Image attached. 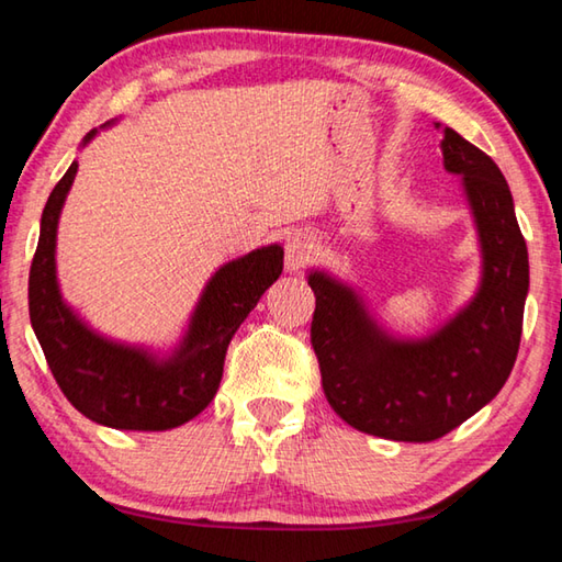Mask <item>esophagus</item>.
<instances>
[{
  "label": "esophagus",
  "instance_id": "1",
  "mask_svg": "<svg viewBox=\"0 0 562 562\" xmlns=\"http://www.w3.org/2000/svg\"><path fill=\"white\" fill-rule=\"evenodd\" d=\"M313 254V236L308 232H293L286 241V271L299 273L303 263L311 259Z\"/></svg>",
  "mask_w": 562,
  "mask_h": 562
}]
</instances>
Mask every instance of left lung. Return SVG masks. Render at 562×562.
<instances>
[{
	"instance_id": "left-lung-1",
	"label": "left lung",
	"mask_w": 562,
	"mask_h": 562,
	"mask_svg": "<svg viewBox=\"0 0 562 562\" xmlns=\"http://www.w3.org/2000/svg\"><path fill=\"white\" fill-rule=\"evenodd\" d=\"M441 131L479 244L474 296L425 336L392 333L356 283L313 266L311 342L340 419L372 437L435 441L494 400L514 370L528 296V249L506 177L457 131Z\"/></svg>"
}]
</instances>
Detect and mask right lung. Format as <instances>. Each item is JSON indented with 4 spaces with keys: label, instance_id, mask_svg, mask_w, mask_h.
Returning <instances> with one entry per match:
<instances>
[{
    "label": "right lung",
    "instance_id": "add662e5",
    "mask_svg": "<svg viewBox=\"0 0 562 562\" xmlns=\"http://www.w3.org/2000/svg\"><path fill=\"white\" fill-rule=\"evenodd\" d=\"M111 125L115 121L86 133L81 150ZM76 172L78 160L48 194L42 214L29 271V318L36 340L58 387L83 417L125 431L175 429L214 400L234 333L283 271V246L266 244L222 263L204 283L172 346L111 338L64 299L56 273L58 220Z\"/></svg>",
    "mask_w": 562,
    "mask_h": 562
}]
</instances>
